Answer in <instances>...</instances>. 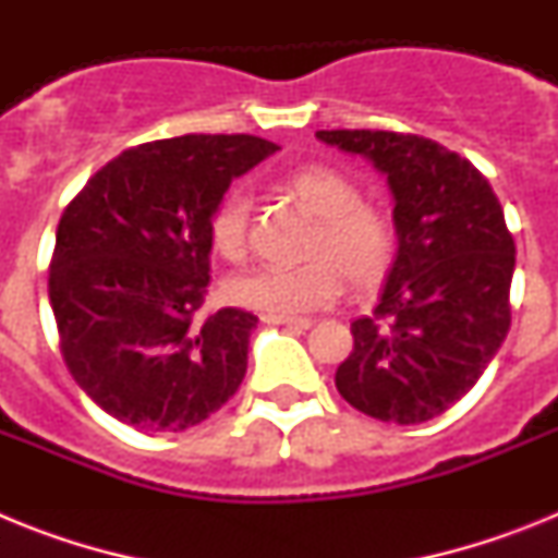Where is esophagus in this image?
Instances as JSON below:
<instances>
[{
    "instance_id": "esophagus-1",
    "label": "esophagus",
    "mask_w": 558,
    "mask_h": 558,
    "mask_svg": "<svg viewBox=\"0 0 558 558\" xmlns=\"http://www.w3.org/2000/svg\"><path fill=\"white\" fill-rule=\"evenodd\" d=\"M263 322L282 324V327H290V329H310V327H313V322H310V318H282V315H265Z\"/></svg>"
}]
</instances>
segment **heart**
I'll use <instances>...</instances> for the list:
<instances>
[{"mask_svg":"<svg viewBox=\"0 0 558 558\" xmlns=\"http://www.w3.org/2000/svg\"><path fill=\"white\" fill-rule=\"evenodd\" d=\"M295 204L318 220L307 243V265L254 268L229 279L234 304L265 315L295 318L335 302L343 277L354 290H368L386 276L393 256V223L386 211L363 204L349 175L324 165L299 167L282 181ZM211 248L229 263L248 251V195L231 190L209 218Z\"/></svg>","mask_w":558,"mask_h":558,"instance_id":"b5f03b06","label":"heart"}]
</instances>
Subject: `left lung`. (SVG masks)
<instances>
[{
    "label": "left lung",
    "mask_w": 558,
    "mask_h": 558,
    "mask_svg": "<svg viewBox=\"0 0 558 558\" xmlns=\"http://www.w3.org/2000/svg\"><path fill=\"white\" fill-rule=\"evenodd\" d=\"M383 172L397 256L377 307L352 324L335 372L349 405L393 425H422L477 383L511 327L514 240L475 165L416 133L318 131Z\"/></svg>",
    "instance_id": "obj_1"
}]
</instances>
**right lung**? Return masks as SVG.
Wrapping results in <instances>:
<instances>
[{
    "instance_id": "right-lung-1",
    "label": "right lung",
    "mask_w": 558,
    "mask_h": 558,
    "mask_svg": "<svg viewBox=\"0 0 558 558\" xmlns=\"http://www.w3.org/2000/svg\"><path fill=\"white\" fill-rule=\"evenodd\" d=\"M279 147L186 133L122 150L63 209L49 307L77 386L142 433H179L234 397L256 315L198 318L209 218L229 184Z\"/></svg>"
}]
</instances>
